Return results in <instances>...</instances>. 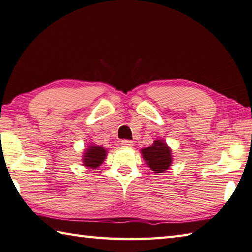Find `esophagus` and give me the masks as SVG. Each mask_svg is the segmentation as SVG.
Segmentation results:
<instances>
[{
  "mask_svg": "<svg viewBox=\"0 0 252 252\" xmlns=\"http://www.w3.org/2000/svg\"><path fill=\"white\" fill-rule=\"evenodd\" d=\"M121 145H122V147H124V148H131L133 146V143L130 140L124 139V140L121 141Z\"/></svg>",
  "mask_w": 252,
  "mask_h": 252,
  "instance_id": "1",
  "label": "esophagus"
}]
</instances>
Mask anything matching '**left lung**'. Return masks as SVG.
Returning <instances> with one entry per match:
<instances>
[{
  "instance_id": "left-lung-1",
  "label": "left lung",
  "mask_w": 252,
  "mask_h": 252,
  "mask_svg": "<svg viewBox=\"0 0 252 252\" xmlns=\"http://www.w3.org/2000/svg\"><path fill=\"white\" fill-rule=\"evenodd\" d=\"M141 153L148 166L155 173H163L171 166V149L162 140H156L152 146L142 149Z\"/></svg>"
}]
</instances>
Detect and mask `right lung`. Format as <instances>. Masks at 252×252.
<instances>
[{
	"label": "right lung",
	"mask_w": 252,
	"mask_h": 252,
	"mask_svg": "<svg viewBox=\"0 0 252 252\" xmlns=\"http://www.w3.org/2000/svg\"><path fill=\"white\" fill-rule=\"evenodd\" d=\"M106 157V150L99 146H91L87 149L84 157V165L87 167L96 168L103 163Z\"/></svg>",
	"instance_id": "obj_1"
}]
</instances>
